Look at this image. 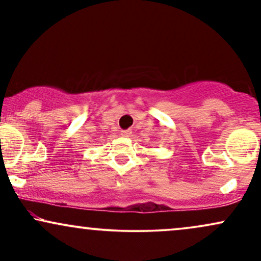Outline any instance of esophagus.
<instances>
[{
    "label": "esophagus",
    "mask_w": 261,
    "mask_h": 261,
    "mask_svg": "<svg viewBox=\"0 0 261 261\" xmlns=\"http://www.w3.org/2000/svg\"><path fill=\"white\" fill-rule=\"evenodd\" d=\"M120 134H121V136L128 137V136H131V130H121Z\"/></svg>",
    "instance_id": "1"
}]
</instances>
